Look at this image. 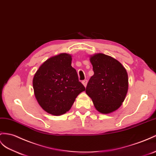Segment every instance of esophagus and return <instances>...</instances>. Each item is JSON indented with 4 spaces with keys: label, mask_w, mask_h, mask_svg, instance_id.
<instances>
[{
    "label": "esophagus",
    "mask_w": 156,
    "mask_h": 156,
    "mask_svg": "<svg viewBox=\"0 0 156 156\" xmlns=\"http://www.w3.org/2000/svg\"><path fill=\"white\" fill-rule=\"evenodd\" d=\"M87 80H83V81H82L83 85L85 87H86V86H87Z\"/></svg>",
    "instance_id": "1"
}]
</instances>
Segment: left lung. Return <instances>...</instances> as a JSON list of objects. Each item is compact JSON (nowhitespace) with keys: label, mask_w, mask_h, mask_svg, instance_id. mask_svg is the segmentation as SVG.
Listing matches in <instances>:
<instances>
[{"label":"left lung","mask_w":156,"mask_h":156,"mask_svg":"<svg viewBox=\"0 0 156 156\" xmlns=\"http://www.w3.org/2000/svg\"><path fill=\"white\" fill-rule=\"evenodd\" d=\"M94 74L90 79L86 92L99 112L110 113L121 106L129 88L126 70L122 64L103 53L90 57Z\"/></svg>","instance_id":"1"}]
</instances>
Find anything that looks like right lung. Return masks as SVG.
Returning <instances> with one entry per match:
<instances>
[{
	"instance_id": "add662e5",
	"label": "right lung",
	"mask_w": 156,
	"mask_h": 156,
	"mask_svg": "<svg viewBox=\"0 0 156 156\" xmlns=\"http://www.w3.org/2000/svg\"><path fill=\"white\" fill-rule=\"evenodd\" d=\"M71 63L70 55L61 53L47 59L34 75L35 98L48 113L57 116L66 113L86 90Z\"/></svg>"
}]
</instances>
